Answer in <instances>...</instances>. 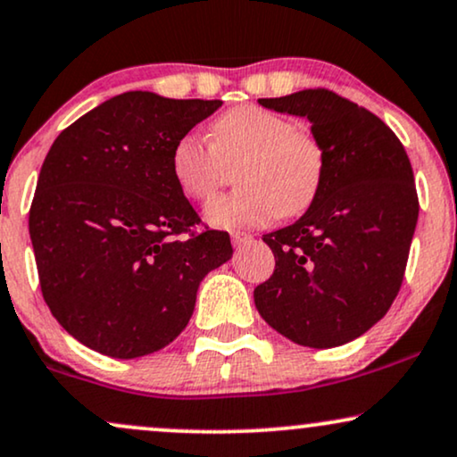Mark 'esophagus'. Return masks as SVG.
Instances as JSON below:
<instances>
[{
  "label": "esophagus",
  "mask_w": 457,
  "mask_h": 457,
  "mask_svg": "<svg viewBox=\"0 0 457 457\" xmlns=\"http://www.w3.org/2000/svg\"><path fill=\"white\" fill-rule=\"evenodd\" d=\"M232 243L236 249H240V246H246L253 243V236L246 234V232H232Z\"/></svg>",
  "instance_id": "obj_1"
}]
</instances>
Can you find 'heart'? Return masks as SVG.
Wrapping results in <instances>:
<instances>
[{"mask_svg": "<svg viewBox=\"0 0 457 457\" xmlns=\"http://www.w3.org/2000/svg\"><path fill=\"white\" fill-rule=\"evenodd\" d=\"M240 191L212 202L206 221L214 228H260L274 217L294 219L312 206L326 176V151L309 129L285 114L243 104L211 125V142L197 134L176 140L170 157L180 194L208 204L221 189L225 168H234Z\"/></svg>", "mask_w": 457, "mask_h": 457, "instance_id": "1", "label": "heart"}]
</instances>
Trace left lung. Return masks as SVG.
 Returning <instances> with one entry per match:
<instances>
[{"label": "left lung", "instance_id": "8db88e82", "mask_svg": "<svg viewBox=\"0 0 457 457\" xmlns=\"http://www.w3.org/2000/svg\"><path fill=\"white\" fill-rule=\"evenodd\" d=\"M260 104L311 120L326 176L298 221L263 236L277 263L253 298L268 326L294 343L338 347L368 332L398 295L420 214L413 168L377 114L334 91Z\"/></svg>", "mask_w": 457, "mask_h": 457}]
</instances>
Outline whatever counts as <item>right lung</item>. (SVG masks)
<instances>
[{"instance_id": "obj_1", "label": "right lung", "mask_w": 457, "mask_h": 457, "mask_svg": "<svg viewBox=\"0 0 457 457\" xmlns=\"http://www.w3.org/2000/svg\"><path fill=\"white\" fill-rule=\"evenodd\" d=\"M221 104L128 91L53 142L29 236L44 302L85 347L119 360L163 349L232 257L228 232L191 229L200 217L170 170L176 140Z\"/></svg>"}]
</instances>
